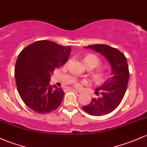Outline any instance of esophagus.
<instances>
[{"label": "esophagus", "mask_w": 147, "mask_h": 147, "mask_svg": "<svg viewBox=\"0 0 147 147\" xmlns=\"http://www.w3.org/2000/svg\"><path fill=\"white\" fill-rule=\"evenodd\" d=\"M73 91L75 92V94H76L77 96H81V95H82V93H81V92H80V91H76V90H74Z\"/></svg>", "instance_id": "1"}]
</instances>
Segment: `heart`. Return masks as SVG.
I'll use <instances>...</instances> for the list:
<instances>
[{
  "label": "heart",
  "mask_w": 147,
  "mask_h": 147,
  "mask_svg": "<svg viewBox=\"0 0 147 147\" xmlns=\"http://www.w3.org/2000/svg\"><path fill=\"white\" fill-rule=\"evenodd\" d=\"M83 62L87 68L89 69L94 68V67L100 65V60L99 59V58L97 56L92 54H86L83 58ZM91 76L93 81L97 82V83H100L105 79L106 70L102 67H98L92 72ZM85 83H86L85 80H73V84L76 88H80Z\"/></svg>",
  "instance_id": "1"
}]
</instances>
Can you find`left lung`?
Masks as SVG:
<instances>
[{
  "label": "left lung",
  "mask_w": 147,
  "mask_h": 147,
  "mask_svg": "<svg viewBox=\"0 0 147 147\" xmlns=\"http://www.w3.org/2000/svg\"><path fill=\"white\" fill-rule=\"evenodd\" d=\"M85 47L102 54L109 61L112 71V77L96 88V94L99 95V97L92 98L91 102L82 108L90 115H105L118 107L126 91L130 77L127 59L119 49L106 45H93Z\"/></svg>",
  "instance_id": "obj_1"
}]
</instances>
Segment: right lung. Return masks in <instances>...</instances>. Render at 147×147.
Instances as JSON below:
<instances>
[{
	"label": "right lung",
	"mask_w": 147,
	"mask_h": 147,
	"mask_svg": "<svg viewBox=\"0 0 147 147\" xmlns=\"http://www.w3.org/2000/svg\"><path fill=\"white\" fill-rule=\"evenodd\" d=\"M70 46L48 40L28 45L19 54L14 77L19 94L26 106L39 114H47L61 105L65 93L61 88L49 85L56 68L68 61Z\"/></svg>",
	"instance_id": "1"
}]
</instances>
